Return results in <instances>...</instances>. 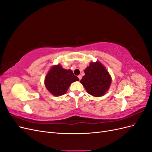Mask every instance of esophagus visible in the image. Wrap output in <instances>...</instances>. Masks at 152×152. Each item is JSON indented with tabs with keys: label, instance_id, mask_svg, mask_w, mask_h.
<instances>
[{
	"label": "esophagus",
	"instance_id": "1",
	"mask_svg": "<svg viewBox=\"0 0 152 152\" xmlns=\"http://www.w3.org/2000/svg\"><path fill=\"white\" fill-rule=\"evenodd\" d=\"M78 78H79V80H81V79H82V76H81V75H79V76H78Z\"/></svg>",
	"mask_w": 152,
	"mask_h": 152
}]
</instances>
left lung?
Wrapping results in <instances>:
<instances>
[{"label": "left lung", "mask_w": 152, "mask_h": 152, "mask_svg": "<svg viewBox=\"0 0 152 152\" xmlns=\"http://www.w3.org/2000/svg\"><path fill=\"white\" fill-rule=\"evenodd\" d=\"M84 73L80 82L87 93L96 97L104 95L111 84L112 78L102 64L98 61L91 63Z\"/></svg>", "instance_id": "obj_1"}]
</instances>
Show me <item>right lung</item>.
I'll return each mask as SVG.
<instances>
[{"label":"right lung","mask_w":152,"mask_h":152,"mask_svg":"<svg viewBox=\"0 0 152 152\" xmlns=\"http://www.w3.org/2000/svg\"><path fill=\"white\" fill-rule=\"evenodd\" d=\"M79 80L72 70H66L60 65L50 69L45 79V86L54 96H61L66 93L69 86L73 82Z\"/></svg>","instance_id":"obj_1"}]
</instances>
